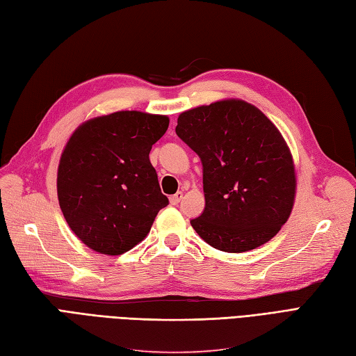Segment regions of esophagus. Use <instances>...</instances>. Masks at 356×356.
Segmentation results:
<instances>
[{"label":"esophagus","mask_w":356,"mask_h":356,"mask_svg":"<svg viewBox=\"0 0 356 356\" xmlns=\"http://www.w3.org/2000/svg\"><path fill=\"white\" fill-rule=\"evenodd\" d=\"M181 198H184V193L177 191L175 195L170 197V203H171V204H177V203H180Z\"/></svg>","instance_id":"esophagus-1"}]
</instances>
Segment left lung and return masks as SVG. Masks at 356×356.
<instances>
[{"label":"left lung","instance_id":"8db88e82","mask_svg":"<svg viewBox=\"0 0 356 356\" xmlns=\"http://www.w3.org/2000/svg\"><path fill=\"white\" fill-rule=\"evenodd\" d=\"M177 136L203 165L204 211L191 226L204 243L243 253L268 243L296 200L293 154L258 107L238 98L181 112Z\"/></svg>","mask_w":356,"mask_h":356}]
</instances>
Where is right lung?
I'll use <instances>...</instances> for the list:
<instances>
[{"label": "right lung", "mask_w": 356, "mask_h": 356, "mask_svg": "<svg viewBox=\"0 0 356 356\" xmlns=\"http://www.w3.org/2000/svg\"><path fill=\"white\" fill-rule=\"evenodd\" d=\"M168 124L167 115L120 111L74 130L57 168V198L90 250L115 256L134 249L168 204L148 158Z\"/></svg>", "instance_id": "right-lung-1"}]
</instances>
